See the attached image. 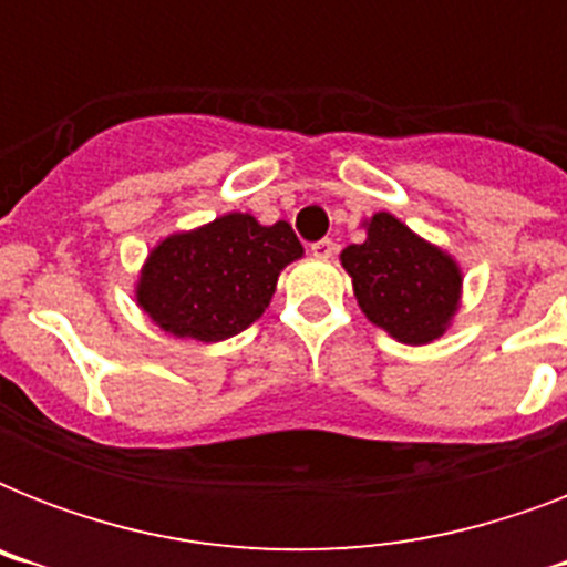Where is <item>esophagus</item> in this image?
I'll use <instances>...</instances> for the list:
<instances>
[{"mask_svg":"<svg viewBox=\"0 0 567 567\" xmlns=\"http://www.w3.org/2000/svg\"><path fill=\"white\" fill-rule=\"evenodd\" d=\"M311 256H315V258H332V256H336V240H332V238L315 240V244H311Z\"/></svg>","mask_w":567,"mask_h":567,"instance_id":"obj_1","label":"esophagus"}]
</instances>
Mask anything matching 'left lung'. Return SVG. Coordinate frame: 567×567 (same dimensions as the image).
Returning <instances> with one entry per match:
<instances>
[{"label":"left lung","mask_w":567,"mask_h":567,"mask_svg":"<svg viewBox=\"0 0 567 567\" xmlns=\"http://www.w3.org/2000/svg\"><path fill=\"white\" fill-rule=\"evenodd\" d=\"M362 226V244L341 252L359 309L400 344H432L462 309V267L394 214L377 212Z\"/></svg>","instance_id":"8db88e82"}]
</instances>
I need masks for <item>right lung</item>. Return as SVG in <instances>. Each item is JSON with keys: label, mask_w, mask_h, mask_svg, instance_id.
<instances>
[{"label": "right lung", "mask_w": 567, "mask_h": 567, "mask_svg": "<svg viewBox=\"0 0 567 567\" xmlns=\"http://www.w3.org/2000/svg\"><path fill=\"white\" fill-rule=\"evenodd\" d=\"M302 252L291 223L265 226L252 214H220L150 249L135 302L167 336L217 344L265 315L279 274Z\"/></svg>", "instance_id": "right-lung-1"}]
</instances>
